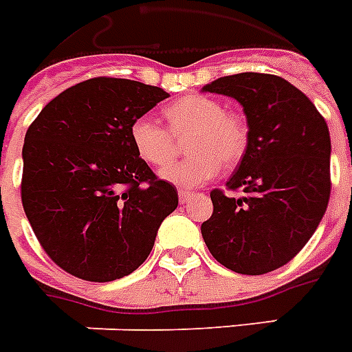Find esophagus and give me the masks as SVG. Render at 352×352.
Masks as SVG:
<instances>
[{"label": "esophagus", "mask_w": 352, "mask_h": 352, "mask_svg": "<svg viewBox=\"0 0 352 352\" xmlns=\"http://www.w3.org/2000/svg\"><path fill=\"white\" fill-rule=\"evenodd\" d=\"M194 196H196V194H194V192H190V190H179V201L181 203H186Z\"/></svg>", "instance_id": "1"}]
</instances>
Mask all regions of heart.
Wrapping results in <instances>:
<instances>
[{
  "label": "heart",
  "mask_w": 352,
  "mask_h": 352,
  "mask_svg": "<svg viewBox=\"0 0 352 352\" xmlns=\"http://www.w3.org/2000/svg\"><path fill=\"white\" fill-rule=\"evenodd\" d=\"M168 129L149 117L130 124V143L149 166H165L176 154V142L186 137L190 156L160 171L164 181L179 188H196L212 181L220 168H233L248 149V129L241 117L223 110L216 98L186 95L164 108Z\"/></svg>",
  "instance_id": "obj_1"
}]
</instances>
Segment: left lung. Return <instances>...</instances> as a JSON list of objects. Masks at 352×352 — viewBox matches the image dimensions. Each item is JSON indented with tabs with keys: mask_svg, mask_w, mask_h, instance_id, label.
<instances>
[{
	"mask_svg": "<svg viewBox=\"0 0 352 352\" xmlns=\"http://www.w3.org/2000/svg\"><path fill=\"white\" fill-rule=\"evenodd\" d=\"M203 91L233 96L248 121V149L226 184L242 196L210 192L203 241L226 269L267 274L306 246L327 210L329 126L308 96L274 74L241 72Z\"/></svg>",
	"mask_w": 352,
	"mask_h": 352,
	"instance_id": "left-lung-1",
	"label": "left lung"
}]
</instances>
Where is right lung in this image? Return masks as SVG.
Here are the masks:
<instances>
[{"instance_id":"right-lung-1","label":"right lung","mask_w":352,"mask_h":352,"mask_svg":"<svg viewBox=\"0 0 352 352\" xmlns=\"http://www.w3.org/2000/svg\"><path fill=\"white\" fill-rule=\"evenodd\" d=\"M168 96L134 80L91 78L57 95L30 124L22 205L65 272L113 282L149 257L179 196L136 155L130 124Z\"/></svg>"}]
</instances>
